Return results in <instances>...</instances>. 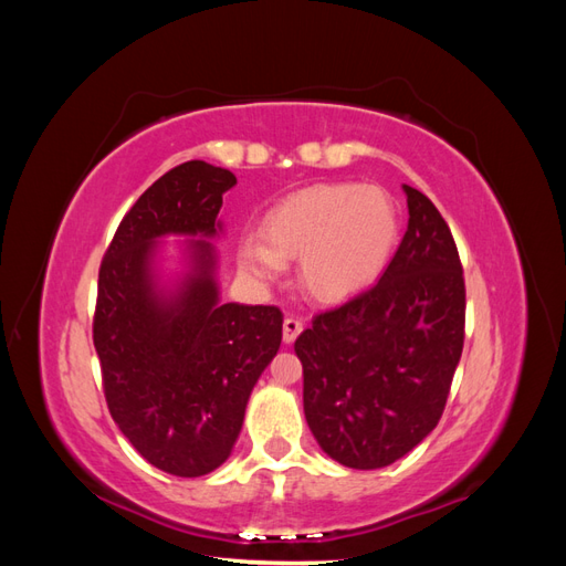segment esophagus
I'll return each mask as SVG.
<instances>
[{
  "mask_svg": "<svg viewBox=\"0 0 566 566\" xmlns=\"http://www.w3.org/2000/svg\"><path fill=\"white\" fill-rule=\"evenodd\" d=\"M304 331V323L295 316H287L283 321V342L285 345H293V342L297 339V335Z\"/></svg>",
  "mask_w": 566,
  "mask_h": 566,
  "instance_id": "34e87169",
  "label": "esophagus"
}]
</instances>
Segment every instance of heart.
Instances as JSON below:
<instances>
[{
    "mask_svg": "<svg viewBox=\"0 0 566 566\" xmlns=\"http://www.w3.org/2000/svg\"><path fill=\"white\" fill-rule=\"evenodd\" d=\"M401 235L397 200L373 184H316L279 200L261 238H245L238 264L269 283L300 256V283L321 302H342L380 279Z\"/></svg>",
    "mask_w": 566,
    "mask_h": 566,
    "instance_id": "1",
    "label": "heart"
}]
</instances>
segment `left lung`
<instances>
[{
    "label": "left lung",
    "instance_id": "8db88e82",
    "mask_svg": "<svg viewBox=\"0 0 566 566\" xmlns=\"http://www.w3.org/2000/svg\"><path fill=\"white\" fill-rule=\"evenodd\" d=\"M408 229L366 293L295 339L304 418L323 453L378 470L413 451L447 406L465 339V281L434 202L403 184Z\"/></svg>",
    "mask_w": 566,
    "mask_h": 566
}]
</instances>
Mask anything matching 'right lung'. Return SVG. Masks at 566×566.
I'll return each instance as SVG.
<instances>
[{"label":"right lung","mask_w":566,"mask_h":566,"mask_svg":"<svg viewBox=\"0 0 566 566\" xmlns=\"http://www.w3.org/2000/svg\"><path fill=\"white\" fill-rule=\"evenodd\" d=\"M235 186L202 160L169 169L119 221L101 262L94 347L108 410L150 465L202 476L224 462L245 406L283 337L276 306L219 295L212 238L221 196ZM167 234H184L185 269H161Z\"/></svg>","instance_id":"1"}]
</instances>
